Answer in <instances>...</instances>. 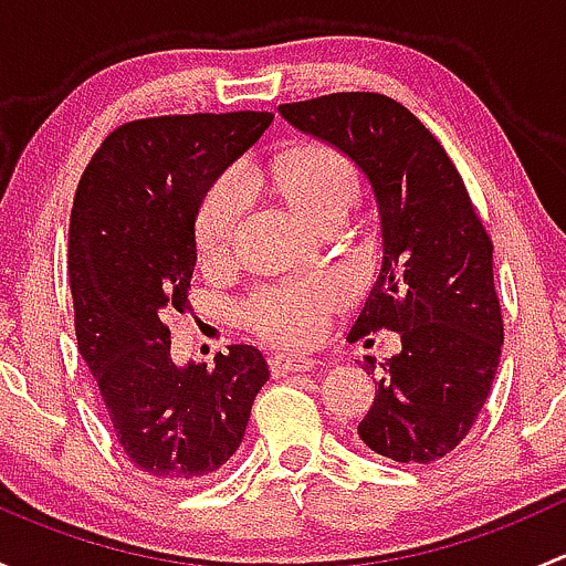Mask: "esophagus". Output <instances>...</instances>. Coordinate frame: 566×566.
<instances>
[{
  "instance_id": "esophagus-1",
  "label": "esophagus",
  "mask_w": 566,
  "mask_h": 566,
  "mask_svg": "<svg viewBox=\"0 0 566 566\" xmlns=\"http://www.w3.org/2000/svg\"><path fill=\"white\" fill-rule=\"evenodd\" d=\"M271 373L273 375H290V373H310L315 367V358L312 356H290V353H279L271 356Z\"/></svg>"
}]
</instances>
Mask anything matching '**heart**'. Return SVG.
Returning a JSON list of instances; mask_svg holds the SVG:
<instances>
[{"mask_svg":"<svg viewBox=\"0 0 566 566\" xmlns=\"http://www.w3.org/2000/svg\"><path fill=\"white\" fill-rule=\"evenodd\" d=\"M271 177L284 202L317 227L342 221L361 191V175L356 164L325 142L290 145L287 150L273 156ZM243 210H247V177L238 169L216 177L199 199L197 219H193V243L199 260L221 262L230 254ZM345 298V284L336 279L273 284L249 301L243 317L254 334L273 345L304 347L323 334L331 310H336Z\"/></svg>","mask_w":566,"mask_h":566,"instance_id":"b5f03b06","label":"heart"}]
</instances>
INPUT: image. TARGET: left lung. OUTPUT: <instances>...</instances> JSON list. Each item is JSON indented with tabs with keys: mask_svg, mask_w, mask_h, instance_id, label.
<instances>
[{
	"mask_svg": "<svg viewBox=\"0 0 566 566\" xmlns=\"http://www.w3.org/2000/svg\"><path fill=\"white\" fill-rule=\"evenodd\" d=\"M279 112L345 153L378 202L384 265L350 336L397 331L402 350L386 358L358 438L394 462L443 458L482 413L504 345L493 241L465 182L424 123L386 95L334 93Z\"/></svg>",
	"mask_w": 566,
	"mask_h": 566,
	"instance_id": "left-lung-1",
	"label": "left lung"
}]
</instances>
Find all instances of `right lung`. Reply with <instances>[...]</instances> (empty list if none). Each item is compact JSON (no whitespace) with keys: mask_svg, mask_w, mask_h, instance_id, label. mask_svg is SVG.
<instances>
[{"mask_svg":"<svg viewBox=\"0 0 566 566\" xmlns=\"http://www.w3.org/2000/svg\"><path fill=\"white\" fill-rule=\"evenodd\" d=\"M271 112L169 114L119 125L78 180L71 213L78 353L125 458L150 482L213 476L238 452L271 378L230 345L213 367H177L167 315L188 310L202 193L271 125Z\"/></svg>","mask_w":566,"mask_h":566,"instance_id":"obj_1","label":"right lung"}]
</instances>
